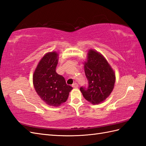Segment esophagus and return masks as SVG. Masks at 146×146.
<instances>
[{"label": "esophagus", "mask_w": 146, "mask_h": 146, "mask_svg": "<svg viewBox=\"0 0 146 146\" xmlns=\"http://www.w3.org/2000/svg\"><path fill=\"white\" fill-rule=\"evenodd\" d=\"M72 87H73V88H76L78 87V85L77 83H74V84H72Z\"/></svg>", "instance_id": "esophagus-1"}]
</instances>
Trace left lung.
<instances>
[{"label":"left lung","mask_w":146,"mask_h":146,"mask_svg":"<svg viewBox=\"0 0 146 146\" xmlns=\"http://www.w3.org/2000/svg\"><path fill=\"white\" fill-rule=\"evenodd\" d=\"M84 72L88 81V88L82 86L80 91L86 100L92 104L104 101L113 91L115 74L102 55L92 49L88 53L84 62Z\"/></svg>","instance_id":"1"}]
</instances>
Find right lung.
Masks as SVG:
<instances>
[{"label": "right lung", "mask_w": 146, "mask_h": 146, "mask_svg": "<svg viewBox=\"0 0 146 146\" xmlns=\"http://www.w3.org/2000/svg\"><path fill=\"white\" fill-rule=\"evenodd\" d=\"M58 54L52 52L45 55L33 74V84L37 94L48 106L58 107L66 101L73 88L65 78L56 72Z\"/></svg>", "instance_id": "add662e5"}]
</instances>
